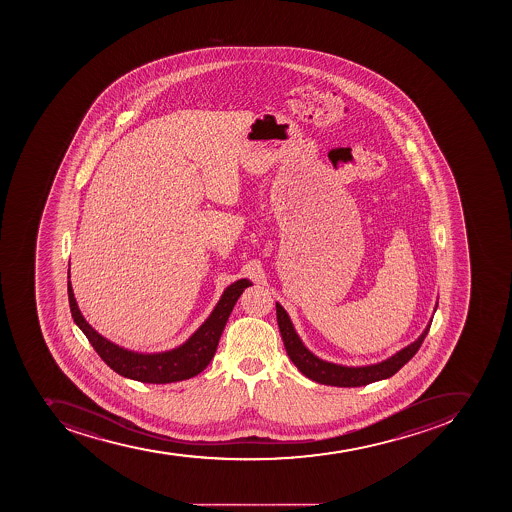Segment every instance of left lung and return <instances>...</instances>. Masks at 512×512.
<instances>
[{
  "instance_id": "left-lung-1",
  "label": "left lung",
  "mask_w": 512,
  "mask_h": 512,
  "mask_svg": "<svg viewBox=\"0 0 512 512\" xmlns=\"http://www.w3.org/2000/svg\"><path fill=\"white\" fill-rule=\"evenodd\" d=\"M439 301L435 303L434 313L437 311ZM276 321L280 327L281 339L285 344L286 353L291 358V362L298 367V370L309 380L321 383V385L340 386V388H355V386L370 385L375 381L386 380L393 376L399 368H403L421 347L429 332L432 317L429 324L422 334L417 337L412 344L404 349L394 353L383 362L371 363V365H362V367H347L339 363L327 362L314 355L311 350L303 344L298 332L294 329L290 316L280 303H276Z\"/></svg>"
}]
</instances>
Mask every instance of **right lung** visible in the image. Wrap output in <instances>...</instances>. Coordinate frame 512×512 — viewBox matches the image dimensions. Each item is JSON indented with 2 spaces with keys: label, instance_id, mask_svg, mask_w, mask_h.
<instances>
[{
  "label": "right lung",
  "instance_id": "right-lung-1",
  "mask_svg": "<svg viewBox=\"0 0 512 512\" xmlns=\"http://www.w3.org/2000/svg\"><path fill=\"white\" fill-rule=\"evenodd\" d=\"M250 285L252 281L242 278L227 286L213 313L209 314L208 319L198 327V331H195L190 339L175 349L155 353L127 350L98 334L86 322L82 311L78 308L72 283H70V268H68V303H70L73 321L82 329L86 339L90 340L93 349L109 368H113L124 378H131L141 383H152V385H165V383L193 378L208 367L218 349L219 339L226 327L227 319L231 316L234 304L237 303L242 291Z\"/></svg>",
  "mask_w": 512,
  "mask_h": 512
}]
</instances>
